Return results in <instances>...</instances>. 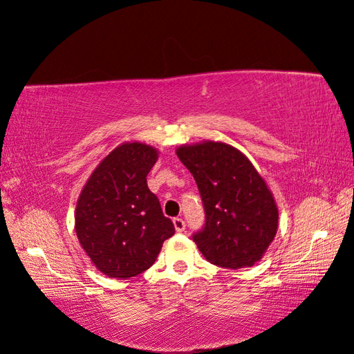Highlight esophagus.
<instances>
[{"label": "esophagus", "mask_w": 354, "mask_h": 354, "mask_svg": "<svg viewBox=\"0 0 354 354\" xmlns=\"http://www.w3.org/2000/svg\"><path fill=\"white\" fill-rule=\"evenodd\" d=\"M174 225L176 232H184L185 230V223L183 218H174Z\"/></svg>", "instance_id": "34e87169"}]
</instances>
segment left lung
Instances as JSON below:
<instances>
[{
    "label": "left lung",
    "instance_id": "8db88e82",
    "mask_svg": "<svg viewBox=\"0 0 354 354\" xmlns=\"http://www.w3.org/2000/svg\"><path fill=\"white\" fill-rule=\"evenodd\" d=\"M176 156L201 192L206 223L194 234L212 265L241 269L256 265L278 230V206L266 180L245 153L229 143L180 145Z\"/></svg>",
    "mask_w": 354,
    "mask_h": 354
}]
</instances>
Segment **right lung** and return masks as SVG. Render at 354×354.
Here are the masks:
<instances>
[{
    "label": "right lung",
    "instance_id": "obj_1",
    "mask_svg": "<svg viewBox=\"0 0 354 354\" xmlns=\"http://www.w3.org/2000/svg\"><path fill=\"white\" fill-rule=\"evenodd\" d=\"M158 153L139 140L118 145L79 194L76 236L91 263L109 278L125 279L149 269L162 242L174 236V223L147 184Z\"/></svg>",
    "mask_w": 354,
    "mask_h": 354
}]
</instances>
